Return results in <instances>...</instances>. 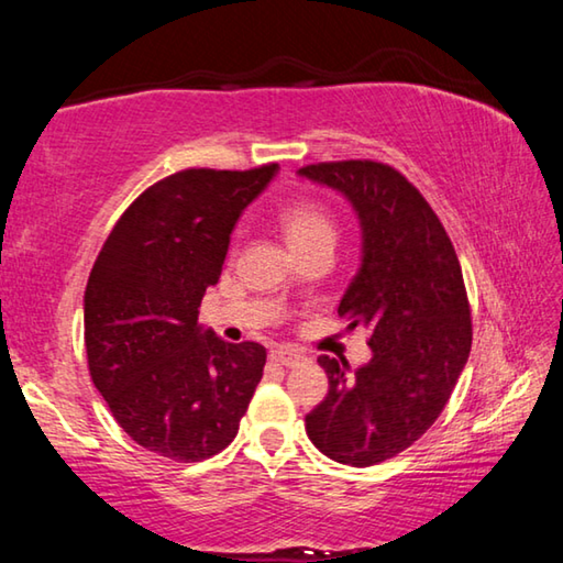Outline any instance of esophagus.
<instances>
[{"label": "esophagus", "instance_id": "1", "mask_svg": "<svg viewBox=\"0 0 563 563\" xmlns=\"http://www.w3.org/2000/svg\"><path fill=\"white\" fill-rule=\"evenodd\" d=\"M273 360H278L280 365H285V367H300V365H305V362H308L310 357L305 355V352L295 350V347H275V350H273Z\"/></svg>", "mask_w": 563, "mask_h": 563}]
</instances>
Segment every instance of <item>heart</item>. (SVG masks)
<instances>
[{
  "instance_id": "1",
  "label": "heart",
  "mask_w": 563,
  "mask_h": 563,
  "mask_svg": "<svg viewBox=\"0 0 563 563\" xmlns=\"http://www.w3.org/2000/svg\"><path fill=\"white\" fill-rule=\"evenodd\" d=\"M285 241L295 253L320 243H335V218L320 201L312 198H298L278 213Z\"/></svg>"
}]
</instances>
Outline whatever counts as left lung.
Returning <instances> with one entry per match:
<instances>
[{
    "label": "left lung",
    "mask_w": 563,
    "mask_h": 563,
    "mask_svg": "<svg viewBox=\"0 0 563 563\" xmlns=\"http://www.w3.org/2000/svg\"><path fill=\"white\" fill-rule=\"evenodd\" d=\"M300 176L338 188L362 225V265L340 300L347 330L365 328L373 360L320 355L328 397L305 432L340 464L393 460L450 402L472 350V310L462 265L424 196L397 168L369 158L322 161Z\"/></svg>",
    "instance_id": "8db88e82"
}]
</instances>
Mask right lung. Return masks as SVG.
<instances>
[{"mask_svg": "<svg viewBox=\"0 0 563 563\" xmlns=\"http://www.w3.org/2000/svg\"><path fill=\"white\" fill-rule=\"evenodd\" d=\"M278 164L184 168L148 186L103 243L84 295L89 375L133 442L201 462L233 442L265 367L258 342L198 328L243 208Z\"/></svg>", "mask_w": 563, "mask_h": 563, "instance_id": "1", "label": "right lung"}]
</instances>
